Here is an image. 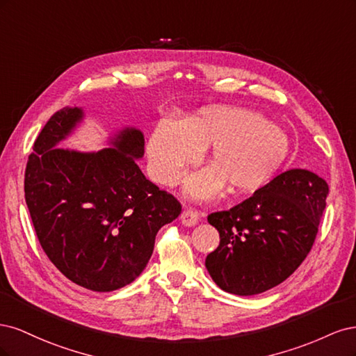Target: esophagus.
Returning <instances> with one entry per match:
<instances>
[{"label":"esophagus","mask_w":356,"mask_h":356,"mask_svg":"<svg viewBox=\"0 0 356 356\" xmlns=\"http://www.w3.org/2000/svg\"><path fill=\"white\" fill-rule=\"evenodd\" d=\"M199 218H200L199 212L196 209H191V208L184 209V211H182V213H181V222L184 224V225H188V227H190V225L197 224Z\"/></svg>","instance_id":"1"}]
</instances>
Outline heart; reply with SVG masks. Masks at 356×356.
I'll return each instance as SVG.
<instances>
[{
  "mask_svg": "<svg viewBox=\"0 0 356 356\" xmlns=\"http://www.w3.org/2000/svg\"><path fill=\"white\" fill-rule=\"evenodd\" d=\"M209 147L217 168L191 177L187 191L196 199L215 196L225 181L239 195L261 188L284 163L289 141L264 115L242 108L204 110L186 123L165 118L148 143L152 174L160 184L174 186Z\"/></svg>",
  "mask_w": 356,
  "mask_h": 356,
  "instance_id": "1",
  "label": "heart"
}]
</instances>
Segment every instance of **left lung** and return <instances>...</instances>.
<instances>
[{"instance_id": "8db88e82", "label": "left lung", "mask_w": 356, "mask_h": 356, "mask_svg": "<svg viewBox=\"0 0 356 356\" xmlns=\"http://www.w3.org/2000/svg\"><path fill=\"white\" fill-rule=\"evenodd\" d=\"M328 184L306 169H288L229 211L208 215L220 245L207 257L213 282L255 296L293 275L315 243Z\"/></svg>"}]
</instances>
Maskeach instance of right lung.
Listing matches in <instances>:
<instances>
[{
    "mask_svg": "<svg viewBox=\"0 0 356 356\" xmlns=\"http://www.w3.org/2000/svg\"><path fill=\"white\" fill-rule=\"evenodd\" d=\"M81 117L67 106L42 127L28 157L25 200L58 270L86 289L110 293L141 275L157 232L178 217L181 203L136 165L144 156L138 129H124L98 153L55 148Z\"/></svg>",
    "mask_w": 356,
    "mask_h": 356,
    "instance_id": "obj_1",
    "label": "right lung"
}]
</instances>
